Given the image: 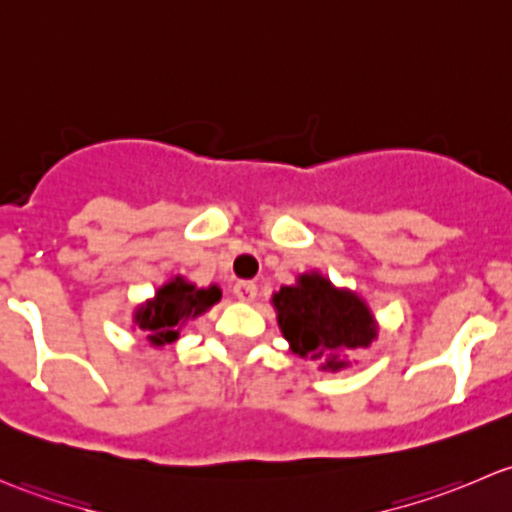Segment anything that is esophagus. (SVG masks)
I'll list each match as a JSON object with an SVG mask.
<instances>
[{
	"mask_svg": "<svg viewBox=\"0 0 512 512\" xmlns=\"http://www.w3.org/2000/svg\"><path fill=\"white\" fill-rule=\"evenodd\" d=\"M232 292H235V297L240 299V302H255V297H257V285H255V282L242 280V282H237L235 287H232Z\"/></svg>",
	"mask_w": 512,
	"mask_h": 512,
	"instance_id": "1",
	"label": "esophagus"
}]
</instances>
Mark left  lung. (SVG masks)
Returning a JSON list of instances; mask_svg holds the SVG:
<instances>
[{
    "label": "left lung",
    "instance_id": "8db88e82",
    "mask_svg": "<svg viewBox=\"0 0 512 512\" xmlns=\"http://www.w3.org/2000/svg\"><path fill=\"white\" fill-rule=\"evenodd\" d=\"M282 337L289 352L317 361L322 371H342L349 352L369 349L379 337V322L364 297L337 287L319 270L302 272L294 285L272 294Z\"/></svg>",
    "mask_w": 512,
    "mask_h": 512
}]
</instances>
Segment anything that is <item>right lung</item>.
I'll use <instances>...</instances> for the list:
<instances>
[{
  "instance_id": "obj_1",
  "label": "right lung",
  "mask_w": 512,
  "mask_h": 512,
  "mask_svg": "<svg viewBox=\"0 0 512 512\" xmlns=\"http://www.w3.org/2000/svg\"><path fill=\"white\" fill-rule=\"evenodd\" d=\"M223 292L218 285L198 287L195 282L185 280L183 275L170 277L156 289L153 297L138 304L133 312V327L146 334L153 349H165L180 339L193 319L208 312L213 304L220 302Z\"/></svg>"
}]
</instances>
